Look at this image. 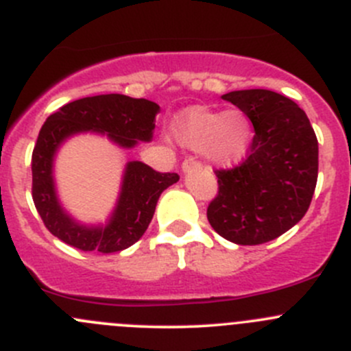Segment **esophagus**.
Wrapping results in <instances>:
<instances>
[{
    "label": "esophagus",
    "instance_id": "1",
    "mask_svg": "<svg viewBox=\"0 0 351 351\" xmlns=\"http://www.w3.org/2000/svg\"><path fill=\"white\" fill-rule=\"evenodd\" d=\"M195 168H200V162H198L195 158H186L185 161H183V165H182L183 173H189V171H192V169H195Z\"/></svg>",
    "mask_w": 351,
    "mask_h": 351
}]
</instances>
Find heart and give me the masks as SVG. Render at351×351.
I'll return each mask as SVG.
<instances>
[{
    "instance_id": "heart-1",
    "label": "heart",
    "mask_w": 351,
    "mask_h": 351,
    "mask_svg": "<svg viewBox=\"0 0 351 351\" xmlns=\"http://www.w3.org/2000/svg\"><path fill=\"white\" fill-rule=\"evenodd\" d=\"M178 134L190 149L202 151L208 161L219 166L241 161L251 143L250 120L239 110L219 112L193 107L180 117Z\"/></svg>"
}]
</instances>
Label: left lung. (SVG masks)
Listing matches in <instances>:
<instances>
[{"label": "left lung", "mask_w": 351, "mask_h": 351, "mask_svg": "<svg viewBox=\"0 0 351 351\" xmlns=\"http://www.w3.org/2000/svg\"><path fill=\"white\" fill-rule=\"evenodd\" d=\"M254 129L246 159L217 169L219 192L207 207L214 231L254 246L278 238L306 215L317 183V137L306 112L270 90L222 95Z\"/></svg>", "instance_id": "1"}]
</instances>
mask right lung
<instances>
[{"label":"right lung","instance_id":"add662e5","mask_svg":"<svg viewBox=\"0 0 351 351\" xmlns=\"http://www.w3.org/2000/svg\"><path fill=\"white\" fill-rule=\"evenodd\" d=\"M158 112L154 101L110 93L80 98L47 117L32 153V198L44 226L56 238L81 251L100 253H117L143 238L159 195L180 180L176 173H159L141 161L127 162L122 190L107 226H83L59 204L52 162L67 137L88 130L107 134L110 141L127 149L149 143Z\"/></svg>","mask_w":351,"mask_h":351}]
</instances>
